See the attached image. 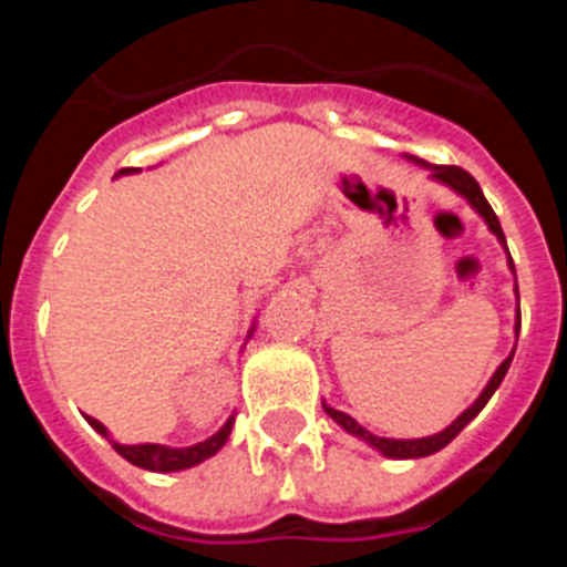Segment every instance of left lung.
Listing matches in <instances>:
<instances>
[{"label": "left lung", "instance_id": "left-lung-1", "mask_svg": "<svg viewBox=\"0 0 567 567\" xmlns=\"http://www.w3.org/2000/svg\"><path fill=\"white\" fill-rule=\"evenodd\" d=\"M405 158H409V162H414V164H420V167H423V169H429V178H432V182L443 184V187H449V189H452V193H457L460 198H465V202H468V207L474 209V213H477L485 224H488L491 233L497 235V240H499V244H503L505 252H508V247H505L503 227H499V218H497V215H494L491 204L485 202V195H483V189H480V184L474 182V178H471V175L465 173V169L443 167V164H429V162H423V158H414V155H405ZM508 267H511V272H514V260H511V255H508ZM514 332L519 334V292H517V323H514ZM511 360H514V352H511L508 358H505L503 363L497 365V372L491 374V380H488V383H485V389H483V392H480V398L474 400V403H471L468 409H465V412L460 414V417L454 420L452 425H445L443 432L429 434V437H414V440L378 437V434H372V432H369V429H363V425H360L354 417H349V414H346V412H338V409H332V405H329L327 400H323V412H327L329 417H332L334 423H338L340 429H343V432H349V434H352V437L363 440L365 445H372L374 452H380V454H383V457H389V460L429 457V454L440 452V449H445V445L452 443V440L457 437L460 432H463L465 425H468L471 420H474L480 412H483L485 403H488V400H491V394L497 392L499 383H503V378H505V372H508Z\"/></svg>", "mask_w": 567, "mask_h": 567}]
</instances>
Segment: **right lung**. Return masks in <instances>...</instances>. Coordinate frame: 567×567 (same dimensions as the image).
<instances>
[{
    "mask_svg": "<svg viewBox=\"0 0 567 567\" xmlns=\"http://www.w3.org/2000/svg\"><path fill=\"white\" fill-rule=\"evenodd\" d=\"M133 173H142L138 167H124L115 173V178H122V175H133ZM255 327L249 329L247 340L252 338ZM84 420H87L93 429H96L102 437L110 440V445H113L115 452L122 454L127 463L138 465V468H147V471H158V474H169V471H184V468H193V465L204 463V460H209L213 454H218L224 449V443L229 440V434H233V425H235V412L229 414L227 423L218 429V432L213 434V437L202 440V443L195 445H182V449H173V445H162V443H135V445H124L118 443V440L110 437L107 425L99 423L96 417H87L84 414Z\"/></svg>",
    "mask_w": 567,
    "mask_h": 567,
    "instance_id": "1",
    "label": "right lung"
}]
</instances>
